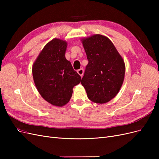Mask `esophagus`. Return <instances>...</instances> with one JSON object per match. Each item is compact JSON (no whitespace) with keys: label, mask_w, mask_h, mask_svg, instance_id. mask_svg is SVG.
Listing matches in <instances>:
<instances>
[{"label":"esophagus","mask_w":159,"mask_h":159,"mask_svg":"<svg viewBox=\"0 0 159 159\" xmlns=\"http://www.w3.org/2000/svg\"><path fill=\"white\" fill-rule=\"evenodd\" d=\"M77 71H78V73L80 75H81V76L83 75V74H84V69L83 68H81V69L78 70Z\"/></svg>","instance_id":"esophagus-1"}]
</instances>
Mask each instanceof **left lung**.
Listing matches in <instances>:
<instances>
[{
	"mask_svg": "<svg viewBox=\"0 0 159 159\" xmlns=\"http://www.w3.org/2000/svg\"><path fill=\"white\" fill-rule=\"evenodd\" d=\"M81 41L88 60L81 85L91 102L107 103L115 97L123 84L124 61L107 37L95 34Z\"/></svg>",
	"mask_w": 159,
	"mask_h": 159,
	"instance_id": "1",
	"label": "left lung"
}]
</instances>
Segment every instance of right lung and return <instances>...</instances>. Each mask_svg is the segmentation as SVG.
Instances as JSON below:
<instances>
[{
    "label": "right lung",
    "instance_id": "obj_1",
    "mask_svg": "<svg viewBox=\"0 0 159 159\" xmlns=\"http://www.w3.org/2000/svg\"><path fill=\"white\" fill-rule=\"evenodd\" d=\"M66 42L51 40L44 46L32 66L36 87L42 97L56 106L61 107L70 100L73 88L81 82V76L67 60Z\"/></svg>",
    "mask_w": 159,
    "mask_h": 159
}]
</instances>
